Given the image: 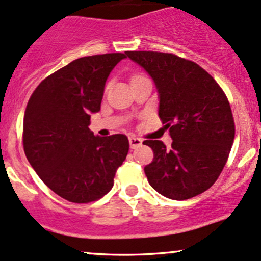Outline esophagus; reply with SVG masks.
Returning <instances> with one entry per match:
<instances>
[{
	"label": "esophagus",
	"mask_w": 261,
	"mask_h": 261,
	"mask_svg": "<svg viewBox=\"0 0 261 261\" xmlns=\"http://www.w3.org/2000/svg\"><path fill=\"white\" fill-rule=\"evenodd\" d=\"M128 142H130V147L131 148H136L142 144V140L139 139V137L131 135V136H128Z\"/></svg>",
	"instance_id": "34e87169"
}]
</instances>
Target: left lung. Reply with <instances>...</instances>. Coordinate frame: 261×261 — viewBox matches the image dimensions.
Instances as JSON below:
<instances>
[{"label":"left lung","mask_w":261,"mask_h":261,"mask_svg":"<svg viewBox=\"0 0 261 261\" xmlns=\"http://www.w3.org/2000/svg\"><path fill=\"white\" fill-rule=\"evenodd\" d=\"M153 80L159 116L170 128V148L146 140L153 161L145 167L148 183L170 199L183 200L213 186L227 163L236 135L224 91L197 63L161 51H126Z\"/></svg>","instance_id":"left-lung-1"}]
</instances>
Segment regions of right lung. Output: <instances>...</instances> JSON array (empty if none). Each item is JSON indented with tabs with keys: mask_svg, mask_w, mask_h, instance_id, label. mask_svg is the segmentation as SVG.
<instances>
[{
	"mask_svg": "<svg viewBox=\"0 0 261 261\" xmlns=\"http://www.w3.org/2000/svg\"><path fill=\"white\" fill-rule=\"evenodd\" d=\"M124 53L75 59L47 76L28 100L23 148L45 186L73 203L101 198L114 186L128 152V140L116 134L95 136L88 126L98 113L110 71Z\"/></svg>",
	"mask_w": 261,
	"mask_h": 261,
	"instance_id": "add662e5",
	"label": "right lung"
}]
</instances>
